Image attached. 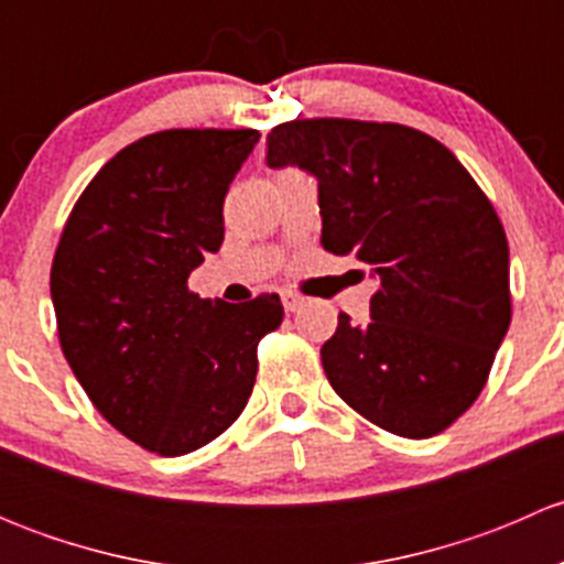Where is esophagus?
Instances as JSON below:
<instances>
[{"label": "esophagus", "mask_w": 564, "mask_h": 564, "mask_svg": "<svg viewBox=\"0 0 564 564\" xmlns=\"http://www.w3.org/2000/svg\"><path fill=\"white\" fill-rule=\"evenodd\" d=\"M281 300H283V308H286L289 314H292V311H297V308H303V297H297V294L283 292Z\"/></svg>", "instance_id": "obj_1"}]
</instances>
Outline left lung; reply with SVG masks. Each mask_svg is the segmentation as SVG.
Here are the masks:
<instances>
[{"label": "left lung", "instance_id": "obj_1", "mask_svg": "<svg viewBox=\"0 0 564 564\" xmlns=\"http://www.w3.org/2000/svg\"><path fill=\"white\" fill-rule=\"evenodd\" d=\"M267 166L316 176L324 250L379 281L371 318L338 314L322 346L333 390L406 440L456 423L510 327L508 237L486 193L445 144L395 122L275 124Z\"/></svg>", "mask_w": 564, "mask_h": 564}]
</instances>
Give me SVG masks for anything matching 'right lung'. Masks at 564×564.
<instances>
[{
  "label": "right lung",
  "instance_id": "right-lung-1",
  "mask_svg": "<svg viewBox=\"0 0 564 564\" xmlns=\"http://www.w3.org/2000/svg\"><path fill=\"white\" fill-rule=\"evenodd\" d=\"M259 130H161L95 174L51 264L65 360L130 442L185 456L224 434L256 382L278 294L202 300L187 278L224 242V198Z\"/></svg>",
  "mask_w": 564,
  "mask_h": 564
}]
</instances>
